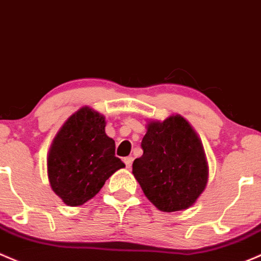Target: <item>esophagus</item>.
<instances>
[{
    "label": "esophagus",
    "instance_id": "obj_1",
    "mask_svg": "<svg viewBox=\"0 0 261 261\" xmlns=\"http://www.w3.org/2000/svg\"><path fill=\"white\" fill-rule=\"evenodd\" d=\"M133 160H134L133 156H127V158H123V163H125V165L127 167L131 166V164H133Z\"/></svg>",
    "mask_w": 261,
    "mask_h": 261
}]
</instances>
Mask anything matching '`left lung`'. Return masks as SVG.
Listing matches in <instances>:
<instances>
[{
    "label": "left lung",
    "instance_id": "1",
    "mask_svg": "<svg viewBox=\"0 0 261 261\" xmlns=\"http://www.w3.org/2000/svg\"><path fill=\"white\" fill-rule=\"evenodd\" d=\"M142 139L141 158L133 174L145 196L165 213L193 206L205 190L209 166L202 142L181 115L164 121L149 120Z\"/></svg>",
    "mask_w": 261,
    "mask_h": 261
}]
</instances>
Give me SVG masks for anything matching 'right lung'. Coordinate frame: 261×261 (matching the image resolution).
I'll return each mask as SVG.
<instances>
[{"label":"right lung","instance_id":"right-lung-1","mask_svg":"<svg viewBox=\"0 0 261 261\" xmlns=\"http://www.w3.org/2000/svg\"><path fill=\"white\" fill-rule=\"evenodd\" d=\"M105 116L84 106L66 120L47 155L51 189L68 206L92 199L125 164L115 156V141L105 133Z\"/></svg>","mask_w":261,"mask_h":261}]
</instances>
